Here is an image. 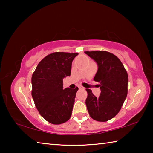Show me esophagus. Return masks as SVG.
<instances>
[{"label":"esophagus","mask_w":153,"mask_h":153,"mask_svg":"<svg viewBox=\"0 0 153 153\" xmlns=\"http://www.w3.org/2000/svg\"><path fill=\"white\" fill-rule=\"evenodd\" d=\"M78 88L79 89H82V88H83V87L82 86H78Z\"/></svg>","instance_id":"34e87169"}]
</instances>
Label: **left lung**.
I'll use <instances>...</instances> for the list:
<instances>
[{
    "mask_svg": "<svg viewBox=\"0 0 153 153\" xmlns=\"http://www.w3.org/2000/svg\"><path fill=\"white\" fill-rule=\"evenodd\" d=\"M98 65L94 80L99 83L98 97L86 89V105L90 116L98 121H107L120 111L128 94V76L122 63L113 54L103 51H86Z\"/></svg>",
    "mask_w": 153,
    "mask_h": 153,
    "instance_id": "1",
    "label": "left lung"
}]
</instances>
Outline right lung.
Segmentation results:
<instances>
[{"label":"right lung","instance_id":"right-lung-1","mask_svg":"<svg viewBox=\"0 0 153 153\" xmlns=\"http://www.w3.org/2000/svg\"><path fill=\"white\" fill-rule=\"evenodd\" d=\"M78 53L56 52L44 58L32 77V95L40 115L49 123L61 124L70 118L78 88H63V79L71 75Z\"/></svg>","mask_w":153,"mask_h":153}]
</instances>
